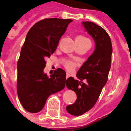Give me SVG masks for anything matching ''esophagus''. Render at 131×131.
Instances as JSON below:
<instances>
[{"instance_id": "obj_1", "label": "esophagus", "mask_w": 131, "mask_h": 131, "mask_svg": "<svg viewBox=\"0 0 131 131\" xmlns=\"http://www.w3.org/2000/svg\"><path fill=\"white\" fill-rule=\"evenodd\" d=\"M69 77H70V74H69V73H67V75H66V78H67V79L69 78Z\"/></svg>"}]
</instances>
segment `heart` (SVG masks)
<instances>
[{
    "instance_id": "obj_1",
    "label": "heart",
    "mask_w": 131,
    "mask_h": 131,
    "mask_svg": "<svg viewBox=\"0 0 131 131\" xmlns=\"http://www.w3.org/2000/svg\"><path fill=\"white\" fill-rule=\"evenodd\" d=\"M75 42L76 44H79V45H84V44L86 43H91L89 41V40L86 38V36H83V35H79L76 37L75 38ZM77 67V64L75 62L73 61H68L67 63L64 64V67L66 68V69L68 71L71 72L73 70L75 69Z\"/></svg>"
}]
</instances>
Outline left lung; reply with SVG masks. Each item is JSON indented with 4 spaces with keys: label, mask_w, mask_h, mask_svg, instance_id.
<instances>
[{
    "label": "left lung",
    "mask_w": 131,
    "mask_h": 131,
    "mask_svg": "<svg viewBox=\"0 0 131 131\" xmlns=\"http://www.w3.org/2000/svg\"><path fill=\"white\" fill-rule=\"evenodd\" d=\"M85 30L93 37L95 49L76 74L80 80L70 77L66 86L77 95L76 101L67 106V111L73 115L78 116L93 107L108 80L111 64L112 44L109 36L100 26L92 22L82 23ZM86 80V83L82 81Z\"/></svg>",
    "instance_id": "left-lung-1"
}]
</instances>
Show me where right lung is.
<instances>
[{
    "instance_id": "add662e5",
    "label": "right lung",
    "mask_w": 131,
    "mask_h": 131,
    "mask_svg": "<svg viewBox=\"0 0 131 131\" xmlns=\"http://www.w3.org/2000/svg\"><path fill=\"white\" fill-rule=\"evenodd\" d=\"M71 19L46 18L40 20L28 32L17 64V93L25 109L40 111L48 97L65 86L66 72L58 68L48 77L44 73L45 59L56 49Z\"/></svg>"
}]
</instances>
